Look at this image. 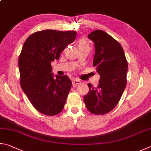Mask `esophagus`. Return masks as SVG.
I'll return each instance as SVG.
<instances>
[{
	"label": "esophagus",
	"mask_w": 151,
	"mask_h": 151,
	"mask_svg": "<svg viewBox=\"0 0 151 151\" xmlns=\"http://www.w3.org/2000/svg\"><path fill=\"white\" fill-rule=\"evenodd\" d=\"M80 83H81V81L80 80H77V79H74V80H72V85L73 86H77Z\"/></svg>",
	"instance_id": "34e87169"
}]
</instances>
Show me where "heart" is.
<instances>
[{
    "label": "heart",
    "mask_w": 151,
    "mask_h": 151,
    "mask_svg": "<svg viewBox=\"0 0 151 151\" xmlns=\"http://www.w3.org/2000/svg\"><path fill=\"white\" fill-rule=\"evenodd\" d=\"M78 47L79 48L80 47H89V45L88 42L85 39H81L78 42Z\"/></svg>",
    "instance_id": "heart-1"
}]
</instances>
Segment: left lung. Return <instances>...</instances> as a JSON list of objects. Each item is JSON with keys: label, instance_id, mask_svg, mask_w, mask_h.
<instances>
[{"label": "left lung", "instance_id": "1", "mask_svg": "<svg viewBox=\"0 0 151 151\" xmlns=\"http://www.w3.org/2000/svg\"><path fill=\"white\" fill-rule=\"evenodd\" d=\"M94 42L93 66L100 75L97 87L88 83L83 97L89 111L96 115L110 112L119 101L127 85L128 63L122 46L109 34L97 30L88 34Z\"/></svg>", "mask_w": 151, "mask_h": 151}]
</instances>
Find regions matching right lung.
<instances>
[{"mask_svg": "<svg viewBox=\"0 0 151 151\" xmlns=\"http://www.w3.org/2000/svg\"><path fill=\"white\" fill-rule=\"evenodd\" d=\"M76 31L46 30L26 39L18 58L20 86L34 108L46 115H55L63 109L71 87L67 76L54 78L51 62L75 40Z\"/></svg>", "mask_w": 151, "mask_h": 151, "instance_id": "1", "label": "right lung"}]
</instances>
